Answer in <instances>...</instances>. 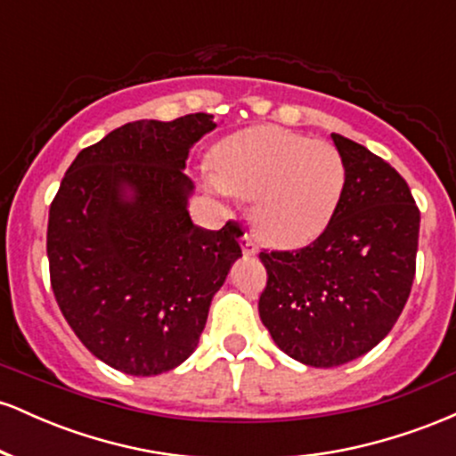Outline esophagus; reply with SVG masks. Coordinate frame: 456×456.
<instances>
[{
  "instance_id": "obj_1",
  "label": "esophagus",
  "mask_w": 456,
  "mask_h": 456,
  "mask_svg": "<svg viewBox=\"0 0 456 456\" xmlns=\"http://www.w3.org/2000/svg\"><path fill=\"white\" fill-rule=\"evenodd\" d=\"M240 244H242V253L246 255V257H255V255H257V244H255L248 235H244L242 242Z\"/></svg>"
}]
</instances>
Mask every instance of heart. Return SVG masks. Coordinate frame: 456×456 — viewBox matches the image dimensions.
I'll list each match as a JSON object with an SVG mask.
<instances>
[{
    "label": "heart",
    "mask_w": 456,
    "mask_h": 456,
    "mask_svg": "<svg viewBox=\"0 0 456 456\" xmlns=\"http://www.w3.org/2000/svg\"><path fill=\"white\" fill-rule=\"evenodd\" d=\"M212 195L253 199V224L279 248L311 244L337 216L347 171L337 148L279 126H257L223 139L212 151Z\"/></svg>",
    "instance_id": "heart-1"
}]
</instances>
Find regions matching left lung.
<instances>
[{
  "mask_svg": "<svg viewBox=\"0 0 456 456\" xmlns=\"http://www.w3.org/2000/svg\"><path fill=\"white\" fill-rule=\"evenodd\" d=\"M347 184L337 216L305 248L261 253V323L289 358L330 369L384 341L410 297L420 212L410 186L364 145L330 134Z\"/></svg>",
  "mask_w": 456,
  "mask_h": 456,
  "instance_id": "left-lung-1",
  "label": "left lung"
}]
</instances>
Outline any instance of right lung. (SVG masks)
Instances as JSON below:
<instances>
[{
  "label": "right lung",
  "instance_id": "1",
  "mask_svg": "<svg viewBox=\"0 0 456 456\" xmlns=\"http://www.w3.org/2000/svg\"><path fill=\"white\" fill-rule=\"evenodd\" d=\"M214 115L139 119L78 151L51 203L46 255L66 322L90 352L134 378L197 349L212 297L242 257L240 224L188 214V151Z\"/></svg>",
  "mask_w": 456,
  "mask_h": 456
}]
</instances>
